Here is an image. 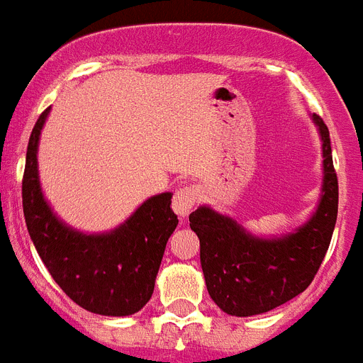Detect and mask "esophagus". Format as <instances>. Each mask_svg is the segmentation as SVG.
Returning <instances> with one entry per match:
<instances>
[{
    "label": "esophagus",
    "instance_id": "1",
    "mask_svg": "<svg viewBox=\"0 0 363 363\" xmlns=\"http://www.w3.org/2000/svg\"><path fill=\"white\" fill-rule=\"evenodd\" d=\"M173 210H175L177 216L181 218H186L191 212V208L196 206V190L191 186H182L175 191L172 203Z\"/></svg>",
    "mask_w": 363,
    "mask_h": 363
}]
</instances>
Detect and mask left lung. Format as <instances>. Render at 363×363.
Returning a JSON list of instances; mask_svg holds the SVG:
<instances>
[{
  "instance_id": "8db88e82",
  "label": "left lung",
  "mask_w": 363,
  "mask_h": 363,
  "mask_svg": "<svg viewBox=\"0 0 363 363\" xmlns=\"http://www.w3.org/2000/svg\"><path fill=\"white\" fill-rule=\"evenodd\" d=\"M312 120L323 142V186L318 208L306 223L280 238H260L210 206L190 214L206 290L228 315L249 318L297 297L327 255L337 218V177L327 125L318 114Z\"/></svg>"
}]
</instances>
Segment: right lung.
Returning a JSON list of instances; mask_svg holds the SVG:
<instances>
[{
  "instance_id": "right-lung-1",
  "label": "right lung",
  "mask_w": 363,
  "mask_h": 363,
  "mask_svg": "<svg viewBox=\"0 0 363 363\" xmlns=\"http://www.w3.org/2000/svg\"><path fill=\"white\" fill-rule=\"evenodd\" d=\"M50 108L33 127L21 181L23 216L36 251L73 303L101 315H130L155 290L164 249L179 219L169 191L149 197L111 233L84 234L62 223L48 205L38 179V140Z\"/></svg>"
}]
</instances>
